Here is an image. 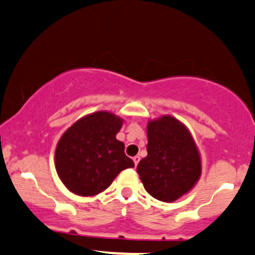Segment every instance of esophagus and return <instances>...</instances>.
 I'll return each instance as SVG.
<instances>
[{
  "label": "esophagus",
  "instance_id": "1",
  "mask_svg": "<svg viewBox=\"0 0 255 255\" xmlns=\"http://www.w3.org/2000/svg\"><path fill=\"white\" fill-rule=\"evenodd\" d=\"M139 160H140V157H139V156H138V155H136V156H134V157H133V161H134V165H135V166H136V165H138Z\"/></svg>",
  "mask_w": 255,
  "mask_h": 255
}]
</instances>
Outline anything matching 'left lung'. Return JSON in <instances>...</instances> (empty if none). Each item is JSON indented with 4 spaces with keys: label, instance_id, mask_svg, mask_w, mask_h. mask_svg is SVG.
<instances>
[{
    "label": "left lung",
    "instance_id": "8db88e82",
    "mask_svg": "<svg viewBox=\"0 0 255 255\" xmlns=\"http://www.w3.org/2000/svg\"><path fill=\"white\" fill-rule=\"evenodd\" d=\"M148 156L140 160L136 172L144 188L161 202H175L197 183L202 163L191 133L171 116L150 121Z\"/></svg>",
    "mask_w": 255,
    "mask_h": 255
}]
</instances>
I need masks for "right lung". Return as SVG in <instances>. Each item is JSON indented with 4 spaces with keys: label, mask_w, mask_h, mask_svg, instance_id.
<instances>
[{
    "label": "right lung",
    "mask_w": 255,
    "mask_h": 255,
    "mask_svg": "<svg viewBox=\"0 0 255 255\" xmlns=\"http://www.w3.org/2000/svg\"><path fill=\"white\" fill-rule=\"evenodd\" d=\"M122 120L100 111L77 121L64 132L55 154L56 170L71 192L83 197L105 191L121 171L134 167L116 134Z\"/></svg>",
    "instance_id": "add662e5"
}]
</instances>
